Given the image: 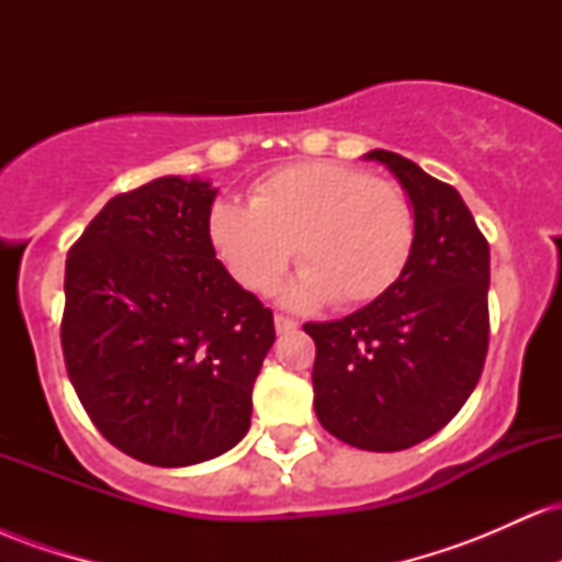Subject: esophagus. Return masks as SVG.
I'll use <instances>...</instances> for the list:
<instances>
[{
	"label": "esophagus",
	"mask_w": 562,
	"mask_h": 562,
	"mask_svg": "<svg viewBox=\"0 0 562 562\" xmlns=\"http://www.w3.org/2000/svg\"><path fill=\"white\" fill-rule=\"evenodd\" d=\"M295 327H299V325H295L293 319H288V317H280V314H277V317H274V330H277V335L293 333Z\"/></svg>",
	"instance_id": "1"
}]
</instances>
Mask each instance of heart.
<instances>
[{
  "label": "heart",
  "mask_w": 562,
  "mask_h": 562,
  "mask_svg": "<svg viewBox=\"0 0 562 562\" xmlns=\"http://www.w3.org/2000/svg\"><path fill=\"white\" fill-rule=\"evenodd\" d=\"M218 261L250 293L267 295L293 250L301 274L290 306H362L402 280L417 243L404 187L340 164H295L254 184L248 205L218 200L209 216Z\"/></svg>",
  "instance_id": "b5f03b06"
}]
</instances>
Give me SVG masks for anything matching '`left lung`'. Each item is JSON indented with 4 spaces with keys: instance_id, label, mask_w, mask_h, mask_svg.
Instances as JSON below:
<instances>
[{
    "instance_id": "left-lung-1",
    "label": "left lung",
    "mask_w": 562,
    "mask_h": 562,
    "mask_svg": "<svg viewBox=\"0 0 562 562\" xmlns=\"http://www.w3.org/2000/svg\"><path fill=\"white\" fill-rule=\"evenodd\" d=\"M389 166L417 214L402 280L335 322H308L317 344L314 409L322 428L367 451H398L447 425L479 383L488 348V243L465 200L398 153Z\"/></svg>"
}]
</instances>
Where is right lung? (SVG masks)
<instances>
[{
	"instance_id": "add662e5",
	"label": "right lung",
	"mask_w": 562,
	"mask_h": 562,
	"mask_svg": "<svg viewBox=\"0 0 562 562\" xmlns=\"http://www.w3.org/2000/svg\"><path fill=\"white\" fill-rule=\"evenodd\" d=\"M216 187L158 177L108 200L66 261L63 353L102 436L134 460L187 468L250 428L274 317L209 237Z\"/></svg>"
}]
</instances>
